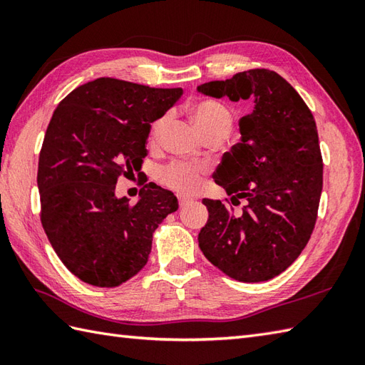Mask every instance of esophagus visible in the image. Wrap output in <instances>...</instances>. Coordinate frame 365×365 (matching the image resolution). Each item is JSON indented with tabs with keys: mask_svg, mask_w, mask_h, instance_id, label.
Returning <instances> with one entry per match:
<instances>
[{
	"mask_svg": "<svg viewBox=\"0 0 365 365\" xmlns=\"http://www.w3.org/2000/svg\"><path fill=\"white\" fill-rule=\"evenodd\" d=\"M191 202V197H187V196H178V205L180 207H185L187 204Z\"/></svg>",
	"mask_w": 365,
	"mask_h": 365,
	"instance_id": "esophagus-1",
	"label": "esophagus"
}]
</instances>
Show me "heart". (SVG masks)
Masks as SVG:
<instances>
[{"mask_svg": "<svg viewBox=\"0 0 365 365\" xmlns=\"http://www.w3.org/2000/svg\"><path fill=\"white\" fill-rule=\"evenodd\" d=\"M190 114L204 138L216 133L227 136L232 128V122H234L229 108L221 102H216V100H200V102L191 105ZM166 122L168 115H161L160 119L155 120L150 128V136L157 138L161 130L165 128ZM160 177L168 187L177 191L191 192L199 185L200 168L188 165V163H170L160 170Z\"/></svg>", "mask_w": 365, "mask_h": 365, "instance_id": "heart-1", "label": "heart"}]
</instances>
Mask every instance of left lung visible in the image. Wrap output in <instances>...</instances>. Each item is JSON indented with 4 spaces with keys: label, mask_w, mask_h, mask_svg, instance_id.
<instances>
[{
    "label": "left lung",
    "mask_w": 365,
    "mask_h": 365,
    "mask_svg": "<svg viewBox=\"0 0 365 365\" xmlns=\"http://www.w3.org/2000/svg\"><path fill=\"white\" fill-rule=\"evenodd\" d=\"M208 97L254 100L240 119L242 139L226 152L215 182L232 204L204 199L208 221L199 247L216 268L240 282H262L289 268L315 226L323 188V160L314 115L281 75L267 68L197 86Z\"/></svg>",
    "instance_id": "8db88e82"
}]
</instances>
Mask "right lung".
<instances>
[{"mask_svg":"<svg viewBox=\"0 0 365 365\" xmlns=\"http://www.w3.org/2000/svg\"><path fill=\"white\" fill-rule=\"evenodd\" d=\"M182 94L97 78L54 110L38 157L41 220L54 252L83 282L110 289L138 274L155 229L177 210L173 192L152 182L135 205L115 196V183L141 168L150 123Z\"/></svg>","mask_w":365,"mask_h":365,"instance_id":"1","label":"right lung"}]
</instances>
